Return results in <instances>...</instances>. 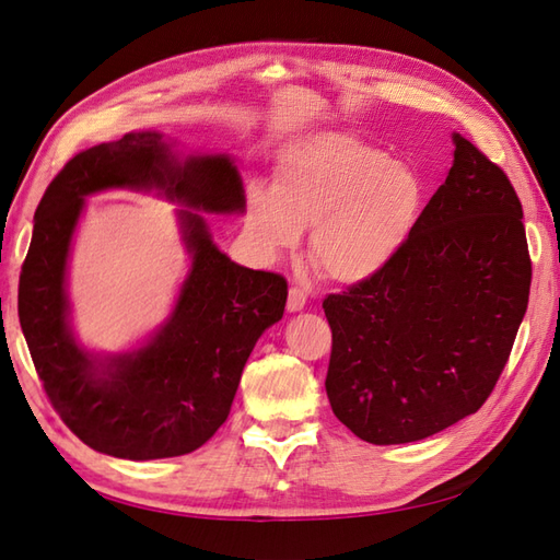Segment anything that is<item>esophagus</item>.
<instances>
[{
    "instance_id": "1",
    "label": "esophagus",
    "mask_w": 560,
    "mask_h": 560,
    "mask_svg": "<svg viewBox=\"0 0 560 560\" xmlns=\"http://www.w3.org/2000/svg\"><path fill=\"white\" fill-rule=\"evenodd\" d=\"M306 301H308V296L301 290V287H290V294H287V311L296 313L306 306Z\"/></svg>"
}]
</instances>
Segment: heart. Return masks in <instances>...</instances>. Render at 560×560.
<instances>
[{
  "mask_svg": "<svg viewBox=\"0 0 560 560\" xmlns=\"http://www.w3.org/2000/svg\"><path fill=\"white\" fill-rule=\"evenodd\" d=\"M425 186L411 165L352 135L325 132L282 154L273 191L247 194L245 224L261 252L292 249L311 229L308 254L322 276L364 282L393 261L413 233Z\"/></svg>",
  "mask_w": 560,
  "mask_h": 560,
  "instance_id": "b5f03b06",
  "label": "heart"
}]
</instances>
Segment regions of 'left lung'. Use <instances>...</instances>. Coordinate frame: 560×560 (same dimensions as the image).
Wrapping results in <instances>:
<instances>
[{"instance_id":"1","label":"left lung","mask_w":560,"mask_h":560,"mask_svg":"<svg viewBox=\"0 0 560 560\" xmlns=\"http://www.w3.org/2000/svg\"><path fill=\"white\" fill-rule=\"evenodd\" d=\"M397 257L322 301L327 397L369 444H406L477 413L528 308L530 252L510 177L469 140Z\"/></svg>"}]
</instances>
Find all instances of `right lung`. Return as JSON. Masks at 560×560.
I'll return each mask as SVG.
<instances>
[{"instance_id": "1", "label": "right lung", "mask_w": 560, "mask_h": 560, "mask_svg": "<svg viewBox=\"0 0 560 560\" xmlns=\"http://www.w3.org/2000/svg\"><path fill=\"white\" fill-rule=\"evenodd\" d=\"M112 186H156L198 210L238 212L243 182L226 156L175 163L159 132L83 149L46 186L21 270V327L65 425L126 460L184 455L224 425L254 343L284 313L287 280L233 264L212 245L202 217L184 212L194 264L173 319L147 348L95 376V362L67 329L65 264L83 196Z\"/></svg>"}]
</instances>
